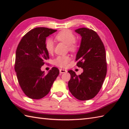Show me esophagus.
Here are the masks:
<instances>
[{
    "label": "esophagus",
    "instance_id": "esophagus-1",
    "mask_svg": "<svg viewBox=\"0 0 129 129\" xmlns=\"http://www.w3.org/2000/svg\"><path fill=\"white\" fill-rule=\"evenodd\" d=\"M59 72L60 74H63V73H67V70H65V69H60L59 70Z\"/></svg>",
    "mask_w": 129,
    "mask_h": 129
}]
</instances>
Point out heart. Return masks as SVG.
<instances>
[{"instance_id": "b5f03b06", "label": "heart", "mask_w": 129, "mask_h": 129, "mask_svg": "<svg viewBox=\"0 0 129 129\" xmlns=\"http://www.w3.org/2000/svg\"><path fill=\"white\" fill-rule=\"evenodd\" d=\"M56 39L63 42L69 46L70 50H75L76 45L75 44V37L73 33L69 30H64L61 31L55 36ZM54 42L52 39H48L45 42V48L49 53H51L54 50ZM70 60V57L68 55L58 56L54 60V64L60 68H64L67 65Z\"/></svg>"}]
</instances>
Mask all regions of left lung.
<instances>
[{"label":"left lung","mask_w":129,"mask_h":129,"mask_svg":"<svg viewBox=\"0 0 129 129\" xmlns=\"http://www.w3.org/2000/svg\"><path fill=\"white\" fill-rule=\"evenodd\" d=\"M75 31L81 37L80 47L76 55L77 66L83 69L76 75L73 70L68 71L71 78L68 87L72 94L80 100L94 98L100 91L107 72L104 45L96 33L85 28Z\"/></svg>","instance_id":"8db88e82"}]
</instances>
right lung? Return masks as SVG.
I'll list each match as a JSON object with an SVG mask.
<instances>
[{"instance_id": "obj_1", "label": "right lung", "mask_w": 129, "mask_h": 129, "mask_svg": "<svg viewBox=\"0 0 129 129\" xmlns=\"http://www.w3.org/2000/svg\"><path fill=\"white\" fill-rule=\"evenodd\" d=\"M56 31L44 27L34 28L24 35L16 49L15 70L19 84L24 94L33 99L47 95L59 74L55 67L47 74L41 70L49 59L46 38Z\"/></svg>"}]
</instances>
